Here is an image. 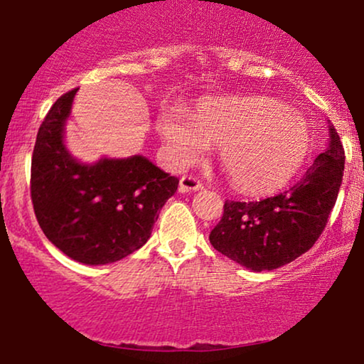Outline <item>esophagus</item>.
Segmentation results:
<instances>
[{
  "mask_svg": "<svg viewBox=\"0 0 364 364\" xmlns=\"http://www.w3.org/2000/svg\"><path fill=\"white\" fill-rule=\"evenodd\" d=\"M201 188H203V183L196 176H193V174H185V176H181V179H179V191L183 193L196 191L201 190Z\"/></svg>",
  "mask_w": 364,
  "mask_h": 364,
  "instance_id": "1",
  "label": "esophagus"
}]
</instances>
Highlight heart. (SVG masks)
<instances>
[{"label": "heart", "mask_w": 364, "mask_h": 364, "mask_svg": "<svg viewBox=\"0 0 364 364\" xmlns=\"http://www.w3.org/2000/svg\"><path fill=\"white\" fill-rule=\"evenodd\" d=\"M159 132L169 161L185 168L218 146V159L233 186L260 195L284 186L304 161L307 129L296 114L272 99L206 100L191 122L181 110L161 114Z\"/></svg>", "instance_id": "obj_1"}]
</instances>
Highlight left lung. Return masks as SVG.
Returning a JSON list of instances; mask_svg holds the SVG:
<instances>
[{
	"instance_id": "obj_1",
	"label": "left lung",
	"mask_w": 364,
	"mask_h": 364,
	"mask_svg": "<svg viewBox=\"0 0 364 364\" xmlns=\"http://www.w3.org/2000/svg\"><path fill=\"white\" fill-rule=\"evenodd\" d=\"M329 148L287 191L260 201H230L211 230L220 254L247 269H279L314 245L338 200L344 171V149L334 127Z\"/></svg>"
}]
</instances>
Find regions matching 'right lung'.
<instances>
[{"label": "right lung", "mask_w": 364, "mask_h": 364, "mask_svg": "<svg viewBox=\"0 0 364 364\" xmlns=\"http://www.w3.org/2000/svg\"><path fill=\"white\" fill-rule=\"evenodd\" d=\"M73 89L55 100L36 134L30 193L45 237L87 265L121 260L148 242L179 179L142 156L80 164L63 146Z\"/></svg>", "instance_id": "obj_1"}]
</instances>
